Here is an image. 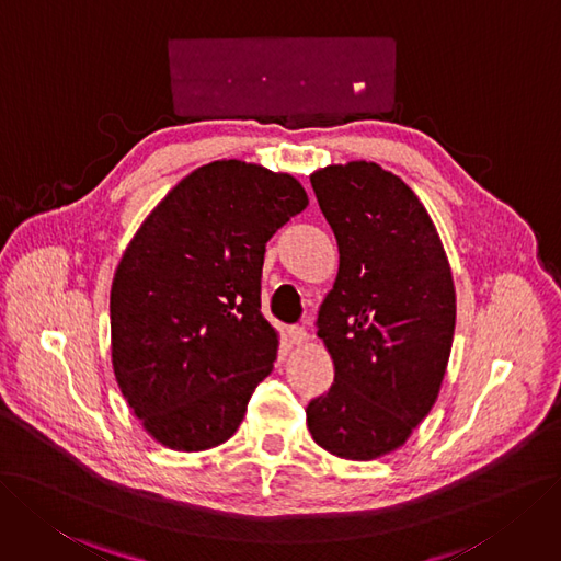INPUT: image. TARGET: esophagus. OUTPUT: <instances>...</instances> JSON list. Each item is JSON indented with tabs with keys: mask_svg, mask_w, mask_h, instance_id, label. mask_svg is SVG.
<instances>
[{
	"mask_svg": "<svg viewBox=\"0 0 561 561\" xmlns=\"http://www.w3.org/2000/svg\"><path fill=\"white\" fill-rule=\"evenodd\" d=\"M305 340H307V330L302 325L288 328V342H291L294 346H300Z\"/></svg>",
	"mask_w": 561,
	"mask_h": 561,
	"instance_id": "esophagus-1",
	"label": "esophagus"
}]
</instances>
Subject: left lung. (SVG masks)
I'll use <instances>...</instances> for the list:
<instances>
[{"label":"left lung","instance_id":"left-lung-1","mask_svg":"<svg viewBox=\"0 0 561 561\" xmlns=\"http://www.w3.org/2000/svg\"><path fill=\"white\" fill-rule=\"evenodd\" d=\"M309 180L340 270L317 319L335 381L307 404V427L337 458L375 460L400 448L437 402L455 330L450 265L398 175L351 161Z\"/></svg>","mask_w":561,"mask_h":561}]
</instances>
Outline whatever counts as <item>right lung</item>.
Wrapping results in <instances>:
<instances>
[{
	"label": "right lung",
	"instance_id": "add662e5",
	"mask_svg": "<svg viewBox=\"0 0 561 561\" xmlns=\"http://www.w3.org/2000/svg\"><path fill=\"white\" fill-rule=\"evenodd\" d=\"M307 203L291 175L213 161L173 186L122 254L113 369L159 444L207 450L240 427L279 344L261 314L265 242Z\"/></svg>",
	"mask_w": 561,
	"mask_h": 561
}]
</instances>
